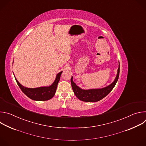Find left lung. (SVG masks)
Masks as SVG:
<instances>
[{
  "instance_id": "left-lung-1",
  "label": "left lung",
  "mask_w": 146,
  "mask_h": 146,
  "mask_svg": "<svg viewBox=\"0 0 146 146\" xmlns=\"http://www.w3.org/2000/svg\"><path fill=\"white\" fill-rule=\"evenodd\" d=\"M119 74V66L118 69L117 74L114 81L109 86L100 89H91L84 90L80 88L73 81V77L71 78V84L73 91L76 97L80 100L87 102H98L107 96L113 89L118 81Z\"/></svg>"
}]
</instances>
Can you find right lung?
I'll use <instances>...</instances> for the list:
<instances>
[{
  "label": "right lung",
  "mask_w": 146,
  "mask_h": 146,
  "mask_svg": "<svg viewBox=\"0 0 146 146\" xmlns=\"http://www.w3.org/2000/svg\"><path fill=\"white\" fill-rule=\"evenodd\" d=\"M62 73V72H60L57 74L56 78L51 86L49 87H42L36 88H26L21 84L17 80L15 77V78L20 89L28 97L34 100L44 101L51 99L54 96Z\"/></svg>",
  "instance_id": "add662e5"
}]
</instances>
